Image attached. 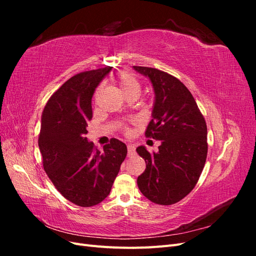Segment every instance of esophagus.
Instances as JSON below:
<instances>
[{
  "instance_id": "1",
  "label": "esophagus",
  "mask_w": 256,
  "mask_h": 256,
  "mask_svg": "<svg viewBox=\"0 0 256 256\" xmlns=\"http://www.w3.org/2000/svg\"><path fill=\"white\" fill-rule=\"evenodd\" d=\"M127 150H128V156H132V154H136V146L134 144H128Z\"/></svg>"
}]
</instances>
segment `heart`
Segmentation results:
<instances>
[{"label":"heart","instance_id":"1","mask_svg":"<svg viewBox=\"0 0 256 256\" xmlns=\"http://www.w3.org/2000/svg\"><path fill=\"white\" fill-rule=\"evenodd\" d=\"M116 83H118L120 90L125 96H128L130 94H138L141 90L140 82L129 72H120L116 76ZM100 90H102V88H98L95 92L96 96L99 94Z\"/></svg>","mask_w":256,"mask_h":256}]
</instances>
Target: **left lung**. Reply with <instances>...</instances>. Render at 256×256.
<instances>
[{
	"label": "left lung",
	"instance_id": "1",
	"mask_svg": "<svg viewBox=\"0 0 256 256\" xmlns=\"http://www.w3.org/2000/svg\"><path fill=\"white\" fill-rule=\"evenodd\" d=\"M134 69L150 79L154 92L145 136L161 141L157 152H148L143 145L136 148L146 162L136 182L152 202L172 205L189 194L203 171L207 126L192 94L175 76L156 68Z\"/></svg>",
	"mask_w": 256,
	"mask_h": 256
}]
</instances>
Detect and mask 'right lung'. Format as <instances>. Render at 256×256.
I'll use <instances>...</instances> for the list:
<instances>
[{"label":"right lung","mask_w":256,"mask_h":256,"mask_svg":"<svg viewBox=\"0 0 256 256\" xmlns=\"http://www.w3.org/2000/svg\"><path fill=\"white\" fill-rule=\"evenodd\" d=\"M112 67L72 76L48 100L42 114L38 146L46 173L60 193L74 204L90 207L109 196L127 146L118 138L98 150L90 142L88 122L92 98Z\"/></svg>","instance_id":"1"}]
</instances>
